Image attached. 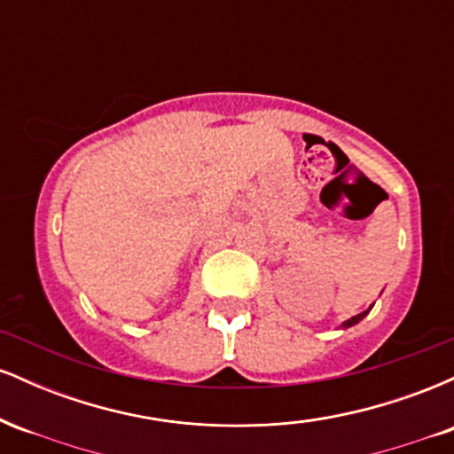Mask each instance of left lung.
Returning <instances> with one entry per match:
<instances>
[{
  "label": "left lung",
  "mask_w": 454,
  "mask_h": 454,
  "mask_svg": "<svg viewBox=\"0 0 454 454\" xmlns=\"http://www.w3.org/2000/svg\"><path fill=\"white\" fill-rule=\"evenodd\" d=\"M369 314V309L367 311H363V314H358V316H354V317H350V320H348V322H343V326H352V325H356V322H361L363 320V317L364 316H367Z\"/></svg>",
  "instance_id": "1"
}]
</instances>
